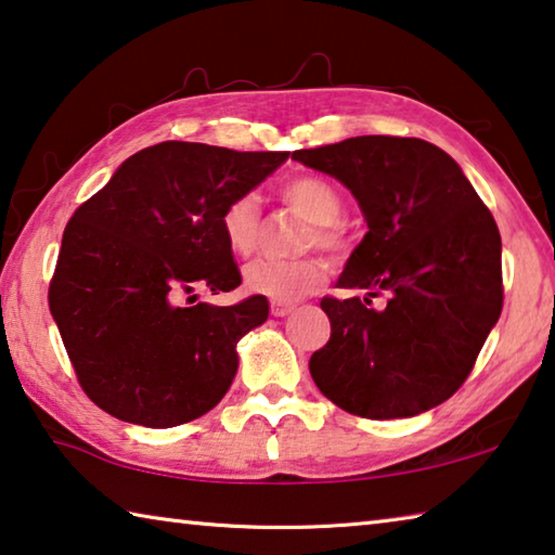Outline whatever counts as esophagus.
I'll list each match as a JSON object with an SVG mask.
<instances>
[{
  "mask_svg": "<svg viewBox=\"0 0 555 555\" xmlns=\"http://www.w3.org/2000/svg\"><path fill=\"white\" fill-rule=\"evenodd\" d=\"M291 311H294V304H279V300L271 304V315H274V318H284Z\"/></svg>",
  "mask_w": 555,
  "mask_h": 555,
  "instance_id": "obj_1",
  "label": "esophagus"
}]
</instances>
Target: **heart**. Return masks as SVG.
Segmentation results:
<instances>
[{"mask_svg":"<svg viewBox=\"0 0 555 555\" xmlns=\"http://www.w3.org/2000/svg\"><path fill=\"white\" fill-rule=\"evenodd\" d=\"M281 195L288 205H294L298 212H304L313 222V232L308 234V244H321L327 249L340 247V234L335 230V222L343 212V198L337 188L318 176H298L281 188ZM261 228V210L255 195H240L220 218L222 237L234 255H249L257 247ZM325 264L318 257H259L249 261L242 271L244 288L249 294L267 296L279 304H291L300 296L311 294L313 288L323 284Z\"/></svg>","mask_w":555,"mask_h":555,"instance_id":"1","label":"heart"}]
</instances>
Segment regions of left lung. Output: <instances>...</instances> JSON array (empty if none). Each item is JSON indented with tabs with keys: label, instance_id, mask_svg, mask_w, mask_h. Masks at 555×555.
Returning a JSON list of instances; mask_svg holds the SVG:
<instances>
[{
	"label": "left lung",
	"instance_id": "left-lung-1",
	"mask_svg": "<svg viewBox=\"0 0 555 555\" xmlns=\"http://www.w3.org/2000/svg\"><path fill=\"white\" fill-rule=\"evenodd\" d=\"M294 162L354 195L367 222L337 288L323 298L331 340L308 370L335 406L364 418H411L453 397L502 313V237L463 168L409 137H352L298 149ZM388 291V306L371 298Z\"/></svg>",
	"mask_w": 555,
	"mask_h": 555
}]
</instances>
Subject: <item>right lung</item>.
<instances>
[{"label": "right lung", "mask_w": 555, "mask_h": 555, "mask_svg": "<svg viewBox=\"0 0 555 555\" xmlns=\"http://www.w3.org/2000/svg\"><path fill=\"white\" fill-rule=\"evenodd\" d=\"M286 158L195 142L149 146L65 224L51 315L80 387L109 416L171 428L228 393L237 343L267 321L269 300L191 304L198 288L242 284L220 218Z\"/></svg>", "instance_id": "right-lung-1"}]
</instances>
